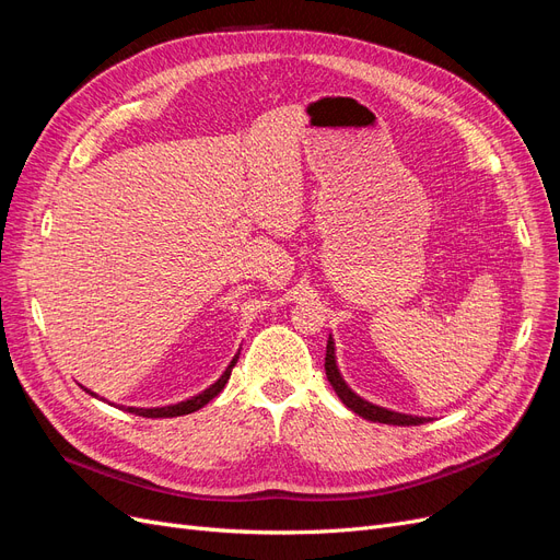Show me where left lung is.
<instances>
[{
  "instance_id": "8db88e82",
  "label": "left lung",
  "mask_w": 560,
  "mask_h": 560,
  "mask_svg": "<svg viewBox=\"0 0 560 560\" xmlns=\"http://www.w3.org/2000/svg\"><path fill=\"white\" fill-rule=\"evenodd\" d=\"M325 371H327V378H329L331 387L336 389L338 399H341L350 411L362 416L364 420L383 422V425H422V422L430 420V418H422V416H411V413H399V411H393V409H385V406L371 404V401H366L364 397L354 393V389L343 381L341 369H338V364H336V343H334L331 334H329V341H327Z\"/></svg>"
}]
</instances>
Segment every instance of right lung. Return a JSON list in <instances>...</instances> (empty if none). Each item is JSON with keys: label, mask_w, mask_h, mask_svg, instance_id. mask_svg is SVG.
I'll return each instance as SVG.
<instances>
[{"label": "right lung", "mask_w": 560, "mask_h": 560, "mask_svg": "<svg viewBox=\"0 0 560 560\" xmlns=\"http://www.w3.org/2000/svg\"><path fill=\"white\" fill-rule=\"evenodd\" d=\"M238 354H241V350H238ZM238 354H235V358L229 362V366L224 369V374L219 376L212 385H208L206 389H202V393H198V395H194V397H189V399H184V401H177V404L151 406V409H142V406H124V404L107 401L105 397H97L95 393H91V389H86V393H89L91 397H95V399H103V401H107V404H112V406H118V409H124V411L135 413V416H142V418H175V416H186V413H194V411L202 409V406H206L210 399H214L219 393H222L224 385H226L229 378H231V369L235 366V362H238Z\"/></svg>", "instance_id": "add662e5"}]
</instances>
